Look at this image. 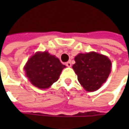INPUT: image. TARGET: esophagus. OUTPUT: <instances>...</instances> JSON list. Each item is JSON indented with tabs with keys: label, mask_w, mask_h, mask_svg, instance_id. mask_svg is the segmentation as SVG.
Segmentation results:
<instances>
[{
	"label": "esophagus",
	"mask_w": 129,
	"mask_h": 129,
	"mask_svg": "<svg viewBox=\"0 0 129 129\" xmlns=\"http://www.w3.org/2000/svg\"><path fill=\"white\" fill-rule=\"evenodd\" d=\"M66 64V66H67V67H70L71 66H72V64H71V62H66V64Z\"/></svg>",
	"instance_id": "esophagus-1"
}]
</instances>
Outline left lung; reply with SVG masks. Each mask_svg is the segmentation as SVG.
<instances>
[{
	"label": "left lung",
	"mask_w": 129,
	"mask_h": 129,
	"mask_svg": "<svg viewBox=\"0 0 129 129\" xmlns=\"http://www.w3.org/2000/svg\"><path fill=\"white\" fill-rule=\"evenodd\" d=\"M72 68L77 80L87 91H95L106 81L111 68V62L106 56L96 52L79 54Z\"/></svg>",
	"instance_id": "obj_1"
}]
</instances>
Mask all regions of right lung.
<instances>
[{
    "mask_svg": "<svg viewBox=\"0 0 129 129\" xmlns=\"http://www.w3.org/2000/svg\"><path fill=\"white\" fill-rule=\"evenodd\" d=\"M65 67L55 56L44 52H38L33 55L28 59L24 70L26 77L32 85L44 89L57 82Z\"/></svg>",
    "mask_w": 129,
    "mask_h": 129,
    "instance_id": "1",
    "label": "right lung"
}]
</instances>
